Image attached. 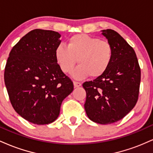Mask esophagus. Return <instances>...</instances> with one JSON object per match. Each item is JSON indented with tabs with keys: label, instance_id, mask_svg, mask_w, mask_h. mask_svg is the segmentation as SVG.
<instances>
[{
	"label": "esophagus",
	"instance_id": "1",
	"mask_svg": "<svg viewBox=\"0 0 153 153\" xmlns=\"http://www.w3.org/2000/svg\"><path fill=\"white\" fill-rule=\"evenodd\" d=\"M73 84H74V87H75V88L80 87V85H81V83H80V82H77V81H74V82H73Z\"/></svg>",
	"mask_w": 153,
	"mask_h": 153
}]
</instances>
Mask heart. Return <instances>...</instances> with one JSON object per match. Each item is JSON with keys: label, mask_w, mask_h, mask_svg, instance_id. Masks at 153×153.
<instances>
[{"label": "heart", "mask_w": 153, "mask_h": 153, "mask_svg": "<svg viewBox=\"0 0 153 153\" xmlns=\"http://www.w3.org/2000/svg\"><path fill=\"white\" fill-rule=\"evenodd\" d=\"M55 57L63 73H71L78 59L80 65L73 72V76L84 78L89 75L96 78L102 75L109 67L113 48L106 40L79 34L68 39L66 47L59 45L55 50Z\"/></svg>", "instance_id": "obj_1"}]
</instances>
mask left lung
<instances>
[{"label": "left lung", "mask_w": 153, "mask_h": 153, "mask_svg": "<svg viewBox=\"0 0 153 153\" xmlns=\"http://www.w3.org/2000/svg\"><path fill=\"white\" fill-rule=\"evenodd\" d=\"M113 48V58L106 71L94 80L83 82L84 104L88 118L101 124L121 120L138 100L141 71L134 49L117 31L103 30Z\"/></svg>", "instance_id": "1"}]
</instances>
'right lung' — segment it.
<instances>
[{"label": "right lung", "instance_id": "right-lung-1", "mask_svg": "<svg viewBox=\"0 0 153 153\" xmlns=\"http://www.w3.org/2000/svg\"><path fill=\"white\" fill-rule=\"evenodd\" d=\"M57 31L36 29L13 46L5 67L4 81L12 106L33 124L53 122L73 82L57 64Z\"/></svg>", "mask_w": 153, "mask_h": 153}]
</instances>
